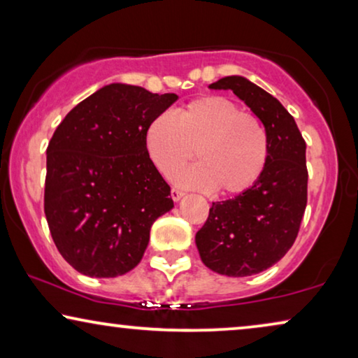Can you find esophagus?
<instances>
[{
    "instance_id": "1",
    "label": "esophagus",
    "mask_w": 358,
    "mask_h": 358,
    "mask_svg": "<svg viewBox=\"0 0 358 358\" xmlns=\"http://www.w3.org/2000/svg\"><path fill=\"white\" fill-rule=\"evenodd\" d=\"M171 197H173L174 202H178V200H180V199L184 197V192H182V190L173 187V189H171Z\"/></svg>"
}]
</instances>
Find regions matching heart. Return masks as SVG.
I'll use <instances>...</instances> for the list:
<instances>
[{"label": "heart", "instance_id": "heart-1", "mask_svg": "<svg viewBox=\"0 0 358 358\" xmlns=\"http://www.w3.org/2000/svg\"><path fill=\"white\" fill-rule=\"evenodd\" d=\"M145 148L161 174H171L194 156L199 163L173 179L195 189L239 195L252 189L268 161V136L256 115L223 96L190 101L178 114H161L145 130Z\"/></svg>", "mask_w": 358, "mask_h": 358}]
</instances>
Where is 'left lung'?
<instances>
[{
	"mask_svg": "<svg viewBox=\"0 0 358 358\" xmlns=\"http://www.w3.org/2000/svg\"><path fill=\"white\" fill-rule=\"evenodd\" d=\"M208 87L233 91L259 117L268 161L252 189L212 203L195 244L210 271L254 275L280 261L296 239L308 200L306 143L285 107L246 78L224 76Z\"/></svg>",
	"mask_w": 358,
	"mask_h": 358,
	"instance_id": "8db88e82",
	"label": "left lung"
}]
</instances>
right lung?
I'll use <instances>...</instances> for the list:
<instances>
[{
  "label": "right lung",
  "mask_w": 358,
  "mask_h": 358,
  "mask_svg": "<svg viewBox=\"0 0 358 358\" xmlns=\"http://www.w3.org/2000/svg\"><path fill=\"white\" fill-rule=\"evenodd\" d=\"M178 101L112 83L68 112L47 148L43 210L63 259L87 277L138 266L155 220L174 207L145 130Z\"/></svg>",
  "instance_id": "right-lung-1"
}]
</instances>
